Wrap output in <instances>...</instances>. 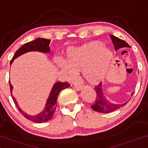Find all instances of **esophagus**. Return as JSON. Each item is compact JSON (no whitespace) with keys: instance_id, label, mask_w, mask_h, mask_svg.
Masks as SVG:
<instances>
[{"instance_id":"obj_1","label":"esophagus","mask_w":148,"mask_h":148,"mask_svg":"<svg viewBox=\"0 0 148 148\" xmlns=\"http://www.w3.org/2000/svg\"><path fill=\"white\" fill-rule=\"evenodd\" d=\"M83 85L82 84H74V88H75L77 90H81L82 88Z\"/></svg>"}]
</instances>
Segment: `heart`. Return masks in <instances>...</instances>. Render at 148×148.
Instances as JSON below:
<instances>
[{
	"mask_svg": "<svg viewBox=\"0 0 148 148\" xmlns=\"http://www.w3.org/2000/svg\"><path fill=\"white\" fill-rule=\"evenodd\" d=\"M112 58L110 50L101 42L92 41L80 48L69 49L66 56L67 63L59 60L58 64L71 77H75L77 71L82 70L84 79L95 84L105 77Z\"/></svg>",
	"mask_w": 148,
	"mask_h": 148,
	"instance_id": "heart-1",
	"label": "heart"
}]
</instances>
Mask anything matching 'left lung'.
Wrapping results in <instances>:
<instances>
[{
	"label": "left lung",
	"instance_id": "8db88e82",
	"mask_svg": "<svg viewBox=\"0 0 148 148\" xmlns=\"http://www.w3.org/2000/svg\"><path fill=\"white\" fill-rule=\"evenodd\" d=\"M110 37L112 41L115 50H118L120 48H122V47H130V45L126 41L120 39L118 37L114 36L112 34L110 36ZM94 88L96 91V98H95V103L93 105L90 106L94 111L101 113L112 112L115 111L121 107L124 106L128 103L127 101L125 103L116 104L111 103L108 100H107V98L104 95L102 85L100 83L98 84V85H97L96 86H95ZM134 95V92H132V95Z\"/></svg>",
	"mask_w": 148,
	"mask_h": 148
}]
</instances>
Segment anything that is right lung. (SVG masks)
Masks as SVG:
<instances>
[{
	"label": "right lung",
	"mask_w": 148,
	"mask_h": 148,
	"mask_svg": "<svg viewBox=\"0 0 148 148\" xmlns=\"http://www.w3.org/2000/svg\"><path fill=\"white\" fill-rule=\"evenodd\" d=\"M50 42V39H45V38H38L34 40L28 42V43H25L22 45L21 48H19L17 51L14 53L12 60L10 61V64H12L13 62L14 59L17 58L21 55L24 54V53H27L29 51H40L43 52V53H48L50 51L49 48V43ZM10 84V93L11 96H12V100H13L14 104H15L16 107L18 109L19 112L22 114V115L27 119L30 120V121H33L34 123H43L45 121H48L53 117V114H54L55 112H56V107H57V100H58V97L59 95L60 92L61 91L62 89L66 88L70 86V84L68 82H58L55 84L53 86V88H52L51 92L50 93V96L48 99L46 105H45V108L41 112L38 114L35 115V116H32V115H28L27 114L24 112L20 108H19L17 105V102L15 101V99L12 95V86L11 85L10 82H9Z\"/></svg>",
	"instance_id": "add662e5"
}]
</instances>
